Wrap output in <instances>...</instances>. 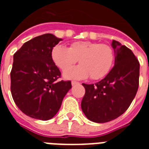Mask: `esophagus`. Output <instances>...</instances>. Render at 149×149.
<instances>
[{
    "instance_id": "obj_1",
    "label": "esophagus",
    "mask_w": 149,
    "mask_h": 149,
    "mask_svg": "<svg viewBox=\"0 0 149 149\" xmlns=\"http://www.w3.org/2000/svg\"><path fill=\"white\" fill-rule=\"evenodd\" d=\"M71 84H72V86H75V85H77V84H79V83L77 81H72Z\"/></svg>"
}]
</instances>
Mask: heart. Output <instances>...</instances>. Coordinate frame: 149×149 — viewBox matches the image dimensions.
<instances>
[{"instance_id":"1","label":"heart","mask_w":149,"mask_h":149,"mask_svg":"<svg viewBox=\"0 0 149 149\" xmlns=\"http://www.w3.org/2000/svg\"><path fill=\"white\" fill-rule=\"evenodd\" d=\"M54 63L62 70L75 64L81 65L65 70L63 77L69 79H83L91 77L97 80L106 76L113 66L114 53L111 46L90 41L72 42L69 48L56 45L52 50Z\"/></svg>"}]
</instances>
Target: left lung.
I'll return each mask as SVG.
<instances>
[{"mask_svg": "<svg viewBox=\"0 0 149 149\" xmlns=\"http://www.w3.org/2000/svg\"><path fill=\"white\" fill-rule=\"evenodd\" d=\"M114 65L95 84H83L85 95L81 108L91 121L105 123L114 120L129 107L139 89V60L131 49L113 40Z\"/></svg>", "mask_w": 149, "mask_h": 149, "instance_id": "1", "label": "left lung"}]
</instances>
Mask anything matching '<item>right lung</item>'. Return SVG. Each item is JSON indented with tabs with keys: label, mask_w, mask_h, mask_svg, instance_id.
<instances>
[{
	"label": "right lung",
	"mask_w": 149,
	"mask_h": 149,
	"mask_svg": "<svg viewBox=\"0 0 149 149\" xmlns=\"http://www.w3.org/2000/svg\"><path fill=\"white\" fill-rule=\"evenodd\" d=\"M62 38L44 34L28 41L14 55L10 91L21 111L35 119L56 115L72 85L58 81L61 72L52 58V50Z\"/></svg>",
	"instance_id": "right-lung-1"
}]
</instances>
